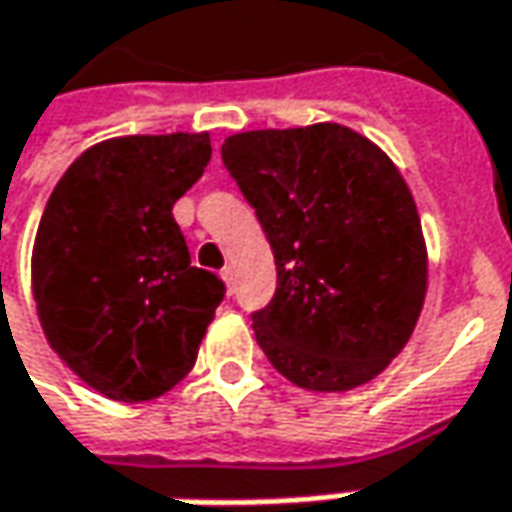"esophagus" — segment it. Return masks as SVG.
<instances>
[{"label":"esophagus","mask_w":512,"mask_h":512,"mask_svg":"<svg viewBox=\"0 0 512 512\" xmlns=\"http://www.w3.org/2000/svg\"><path fill=\"white\" fill-rule=\"evenodd\" d=\"M222 281H225L228 293H233V287H236V279H233V267H225V270H222Z\"/></svg>","instance_id":"34e87169"}]
</instances>
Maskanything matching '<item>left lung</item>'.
Segmentation results:
<instances>
[{
  "label": "left lung",
  "instance_id": "8db88e82",
  "mask_svg": "<svg viewBox=\"0 0 512 512\" xmlns=\"http://www.w3.org/2000/svg\"><path fill=\"white\" fill-rule=\"evenodd\" d=\"M222 163L276 259V293L250 315L267 360L312 392L369 383L408 344L428 279L397 166L338 123L239 132Z\"/></svg>",
  "mask_w": 512,
  "mask_h": 512
}]
</instances>
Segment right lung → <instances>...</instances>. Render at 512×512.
Returning a JSON list of instances; mask_svg holds the SVG:
<instances>
[{"instance_id":"add662e5","label":"right lung","mask_w":512,"mask_h":512,"mask_svg":"<svg viewBox=\"0 0 512 512\" xmlns=\"http://www.w3.org/2000/svg\"><path fill=\"white\" fill-rule=\"evenodd\" d=\"M211 137L104 140L53 188L33 245V298L58 358L120 403L166 394L194 366L222 279L191 264L171 208L202 177Z\"/></svg>"}]
</instances>
